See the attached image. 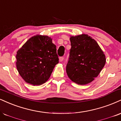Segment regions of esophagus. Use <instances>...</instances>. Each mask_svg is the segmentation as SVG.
Wrapping results in <instances>:
<instances>
[{
	"label": "esophagus",
	"mask_w": 121,
	"mask_h": 121,
	"mask_svg": "<svg viewBox=\"0 0 121 121\" xmlns=\"http://www.w3.org/2000/svg\"><path fill=\"white\" fill-rule=\"evenodd\" d=\"M64 57H60L59 58L60 62H62V61L64 60Z\"/></svg>",
	"instance_id": "obj_1"
}]
</instances>
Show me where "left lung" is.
Wrapping results in <instances>:
<instances>
[{
	"label": "left lung",
	"mask_w": 121,
	"mask_h": 121,
	"mask_svg": "<svg viewBox=\"0 0 121 121\" xmlns=\"http://www.w3.org/2000/svg\"><path fill=\"white\" fill-rule=\"evenodd\" d=\"M71 49L67 75L73 82L88 84L98 76L106 62L105 55L97 42L87 34L70 36Z\"/></svg>",
	"instance_id": "left-lung-1"
}]
</instances>
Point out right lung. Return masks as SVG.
<instances>
[{"instance_id":"1","label":"right lung","mask_w":121,"mask_h":121,"mask_svg":"<svg viewBox=\"0 0 121 121\" xmlns=\"http://www.w3.org/2000/svg\"><path fill=\"white\" fill-rule=\"evenodd\" d=\"M16 67L19 74L27 83H44L59 63L56 46L47 35H36L29 39L17 51Z\"/></svg>"}]
</instances>
